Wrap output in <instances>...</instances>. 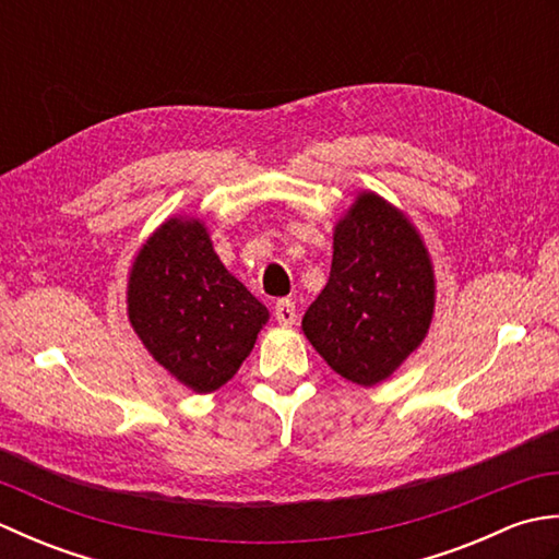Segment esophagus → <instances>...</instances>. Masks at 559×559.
Returning a JSON list of instances; mask_svg holds the SVG:
<instances>
[{"mask_svg":"<svg viewBox=\"0 0 559 559\" xmlns=\"http://www.w3.org/2000/svg\"><path fill=\"white\" fill-rule=\"evenodd\" d=\"M273 317L281 326H293L295 319H298V312H295V302L293 300H278L276 307H273Z\"/></svg>","mask_w":559,"mask_h":559,"instance_id":"1","label":"esophagus"}]
</instances>
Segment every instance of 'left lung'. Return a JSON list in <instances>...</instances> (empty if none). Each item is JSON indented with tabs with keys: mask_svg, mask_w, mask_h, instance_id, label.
I'll list each match as a JSON object with an SVG mask.
<instances>
[{
	"mask_svg": "<svg viewBox=\"0 0 559 559\" xmlns=\"http://www.w3.org/2000/svg\"><path fill=\"white\" fill-rule=\"evenodd\" d=\"M435 310V273L411 221L365 192L338 221L324 290L302 317L314 350L360 386L382 382L420 346Z\"/></svg>",
	"mask_w": 559,
	"mask_h": 559,
	"instance_id": "left-lung-1",
	"label": "left lung"
}]
</instances>
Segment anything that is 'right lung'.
Masks as SVG:
<instances>
[{"label":"right lung","mask_w":559,"mask_h":559,"mask_svg":"<svg viewBox=\"0 0 559 559\" xmlns=\"http://www.w3.org/2000/svg\"><path fill=\"white\" fill-rule=\"evenodd\" d=\"M127 302L148 353L197 394L233 379L269 319L192 218L165 221L148 237L129 273Z\"/></svg>","instance_id":"1"}]
</instances>
